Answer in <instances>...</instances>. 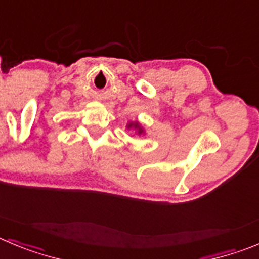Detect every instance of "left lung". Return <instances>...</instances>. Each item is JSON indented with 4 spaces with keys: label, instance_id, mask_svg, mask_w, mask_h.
<instances>
[{
    "label": "left lung",
    "instance_id": "obj_1",
    "mask_svg": "<svg viewBox=\"0 0 259 259\" xmlns=\"http://www.w3.org/2000/svg\"><path fill=\"white\" fill-rule=\"evenodd\" d=\"M127 128H128V130H130V128H134V130H136V131H137V134H139V135L144 134V128H142L141 125H140L139 123H137V122L128 123V124H127Z\"/></svg>",
    "mask_w": 259,
    "mask_h": 259
}]
</instances>
